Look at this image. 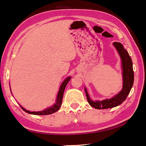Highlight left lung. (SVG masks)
Returning a JSON list of instances; mask_svg holds the SVG:
<instances>
[{
	"label": "left lung",
	"mask_w": 146,
	"mask_h": 146,
	"mask_svg": "<svg viewBox=\"0 0 146 146\" xmlns=\"http://www.w3.org/2000/svg\"><path fill=\"white\" fill-rule=\"evenodd\" d=\"M120 56L122 61L123 86L122 89L119 94L110 99H105L102 101H93L89 97L88 92L85 88L86 96L88 104L92 107L97 109H107L122 104L125 101L129 94L134 83V74L133 71L132 61L127 51L123 48V45L120 42H114L113 43Z\"/></svg>",
	"instance_id": "8db88e82"
}]
</instances>
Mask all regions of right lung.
Masks as SVG:
<instances>
[{
  "mask_svg": "<svg viewBox=\"0 0 146 146\" xmlns=\"http://www.w3.org/2000/svg\"><path fill=\"white\" fill-rule=\"evenodd\" d=\"M70 79H71V77L68 76L64 80L63 82L61 83L60 88V89H59V91L58 93L56 103L53 105H52V107L46 108V109L42 110V111H30L29 110H26L25 108H24L23 107L20 105L21 108L27 113H30V114H33V115H49V114H51V113H53L56 112V111H57L59 109H60V108L61 106L64 89H65V87H66L67 83H68V82L70 81Z\"/></svg>",
  "mask_w": 146,
  "mask_h": 146,
  "instance_id": "right-lung-1",
  "label": "right lung"
}]
</instances>
